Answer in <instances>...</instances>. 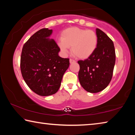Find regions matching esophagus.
<instances>
[{"mask_svg":"<svg viewBox=\"0 0 135 135\" xmlns=\"http://www.w3.org/2000/svg\"><path fill=\"white\" fill-rule=\"evenodd\" d=\"M76 62V61H75L74 60H73V59H70V64L74 63V62Z\"/></svg>","mask_w":135,"mask_h":135,"instance_id":"esophagus-1","label":"esophagus"}]
</instances>
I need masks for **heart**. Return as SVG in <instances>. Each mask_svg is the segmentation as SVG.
Here are the masks:
<instances>
[{
	"label": "heart",
	"mask_w": 135,
	"mask_h": 135,
	"mask_svg": "<svg viewBox=\"0 0 135 135\" xmlns=\"http://www.w3.org/2000/svg\"><path fill=\"white\" fill-rule=\"evenodd\" d=\"M97 45L98 36L95 31L78 27L65 30L58 42V46L63 54H67L71 47L72 53L81 59L92 56Z\"/></svg>",
	"instance_id": "heart-1"
}]
</instances>
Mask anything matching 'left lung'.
<instances>
[{"label": "left lung", "instance_id": "1", "mask_svg": "<svg viewBox=\"0 0 135 135\" xmlns=\"http://www.w3.org/2000/svg\"><path fill=\"white\" fill-rule=\"evenodd\" d=\"M98 45L94 53L84 61H79V80L84 90L98 93L105 89L111 80L115 62L113 42L104 32L96 29Z\"/></svg>", "mask_w": 135, "mask_h": 135}]
</instances>
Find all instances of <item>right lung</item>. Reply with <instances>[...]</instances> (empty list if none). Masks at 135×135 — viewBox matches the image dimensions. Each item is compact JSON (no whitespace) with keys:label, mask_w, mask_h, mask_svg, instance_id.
Masks as SVG:
<instances>
[{"label":"right lung","mask_w":135,"mask_h":135,"mask_svg":"<svg viewBox=\"0 0 135 135\" xmlns=\"http://www.w3.org/2000/svg\"><path fill=\"white\" fill-rule=\"evenodd\" d=\"M52 30L42 28L35 33L23 46L21 71L30 89L40 96L58 92L63 75L69 67L68 58L59 56L60 49L50 38Z\"/></svg>","instance_id":"right-lung-1"}]
</instances>
